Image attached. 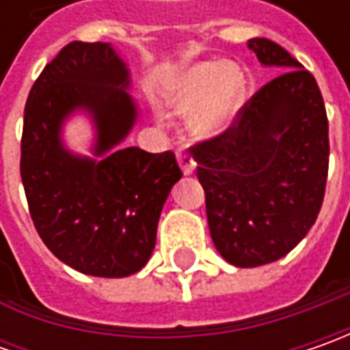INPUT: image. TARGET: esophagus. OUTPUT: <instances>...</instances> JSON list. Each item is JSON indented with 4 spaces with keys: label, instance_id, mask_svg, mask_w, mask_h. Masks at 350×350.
<instances>
[{
    "label": "esophagus",
    "instance_id": "esophagus-1",
    "mask_svg": "<svg viewBox=\"0 0 350 350\" xmlns=\"http://www.w3.org/2000/svg\"><path fill=\"white\" fill-rule=\"evenodd\" d=\"M177 159H179V165H181L183 173L185 175H191L193 171H195V159H193V155L185 154V152H177Z\"/></svg>",
    "mask_w": 350,
    "mask_h": 350
}]
</instances>
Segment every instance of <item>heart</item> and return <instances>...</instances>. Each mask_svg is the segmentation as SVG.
Here are the masks:
<instances>
[{
  "instance_id": "heart-1",
  "label": "heart",
  "mask_w": 350,
  "mask_h": 350,
  "mask_svg": "<svg viewBox=\"0 0 350 350\" xmlns=\"http://www.w3.org/2000/svg\"><path fill=\"white\" fill-rule=\"evenodd\" d=\"M245 97L247 79L239 66L206 60L173 75L161 91V105L175 115L193 111L191 132L198 138H212L234 124Z\"/></svg>"
}]
</instances>
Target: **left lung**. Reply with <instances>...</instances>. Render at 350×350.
<instances>
[{
    "label": "left lung",
    "mask_w": 350,
    "mask_h": 350,
    "mask_svg": "<svg viewBox=\"0 0 350 350\" xmlns=\"http://www.w3.org/2000/svg\"><path fill=\"white\" fill-rule=\"evenodd\" d=\"M247 46L282 74L234 124L191 148L206 195L212 241L235 267L278 261L316 222L327 183L329 124L314 75L269 38Z\"/></svg>",
    "instance_id": "8db88e82"
}]
</instances>
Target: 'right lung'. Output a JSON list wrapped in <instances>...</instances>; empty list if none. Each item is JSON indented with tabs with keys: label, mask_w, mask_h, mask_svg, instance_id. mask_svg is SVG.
<instances>
[{
	"label": "right lung",
	"mask_w": 350,
	"mask_h": 350,
	"mask_svg": "<svg viewBox=\"0 0 350 350\" xmlns=\"http://www.w3.org/2000/svg\"><path fill=\"white\" fill-rule=\"evenodd\" d=\"M130 72L109 42H70L46 64L25 105L21 179L40 239L62 262L91 276L138 273L155 247L169 191L183 177L173 152L118 148L138 118ZM85 110L98 157L72 154L61 124Z\"/></svg>",
	"instance_id": "add662e5"
}]
</instances>
